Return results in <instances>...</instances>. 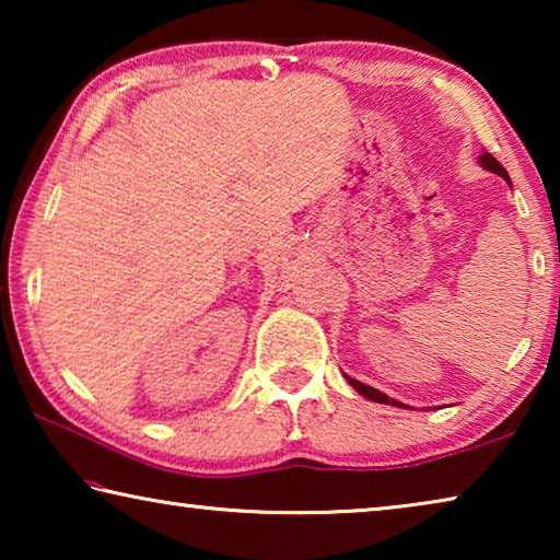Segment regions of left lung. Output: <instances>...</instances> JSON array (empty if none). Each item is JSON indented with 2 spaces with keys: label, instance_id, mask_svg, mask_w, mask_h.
<instances>
[{
  "label": "left lung",
  "instance_id": "8db88e82",
  "mask_svg": "<svg viewBox=\"0 0 560 560\" xmlns=\"http://www.w3.org/2000/svg\"><path fill=\"white\" fill-rule=\"evenodd\" d=\"M479 163L485 165L487 170H491V173H497V175H501L509 183V175H506V170L501 167V163L499 160L491 155V153H485L479 158ZM348 383L355 387V390L363 395V397H368V400H373V402H383V405H395V407H405L402 402H397V400H393V397H387L385 393H381V390H375V387H371V385H363L360 381H353V377H348Z\"/></svg>",
  "mask_w": 560,
  "mask_h": 560
}]
</instances>
